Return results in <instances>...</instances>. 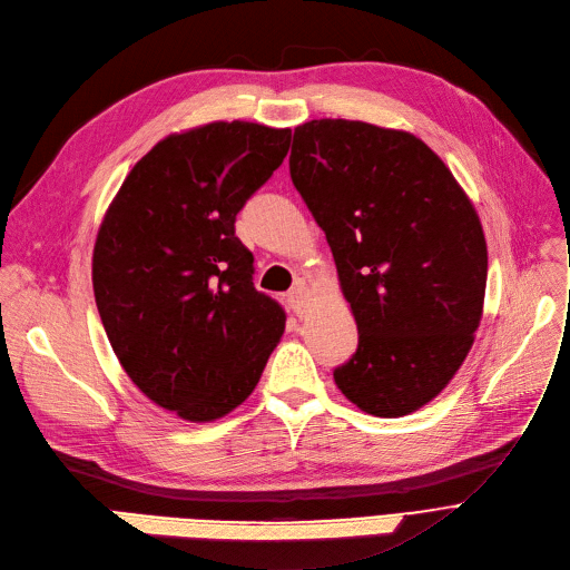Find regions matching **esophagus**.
<instances>
[{"mask_svg":"<svg viewBox=\"0 0 570 570\" xmlns=\"http://www.w3.org/2000/svg\"><path fill=\"white\" fill-rule=\"evenodd\" d=\"M308 287L304 283H298L287 292V304L296 315H304L308 308Z\"/></svg>","mask_w":570,"mask_h":570,"instance_id":"34e87169","label":"esophagus"}]
</instances>
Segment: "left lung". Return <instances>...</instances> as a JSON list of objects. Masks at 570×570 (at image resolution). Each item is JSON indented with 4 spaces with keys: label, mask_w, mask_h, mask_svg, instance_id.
<instances>
[{
    "label": "left lung",
    "mask_w": 570,
    "mask_h": 570,
    "mask_svg": "<svg viewBox=\"0 0 570 570\" xmlns=\"http://www.w3.org/2000/svg\"><path fill=\"white\" fill-rule=\"evenodd\" d=\"M289 175L358 328L333 380L373 416L416 412L453 380L481 324L488 246L472 199L412 132L350 119L296 126Z\"/></svg>",
    "instance_id": "1"
}]
</instances>
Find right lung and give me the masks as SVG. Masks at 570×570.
Wrapping results in <instances>:
<instances>
[{
    "label": "right lung",
    "instance_id": "right-lung-1",
    "mask_svg": "<svg viewBox=\"0 0 570 570\" xmlns=\"http://www.w3.org/2000/svg\"><path fill=\"white\" fill-rule=\"evenodd\" d=\"M289 138L250 121L173 132L132 165L98 227L91 283L108 341L132 384L184 421L239 407L285 331L234 220Z\"/></svg>",
    "mask_w": 570,
    "mask_h": 570
}]
</instances>
